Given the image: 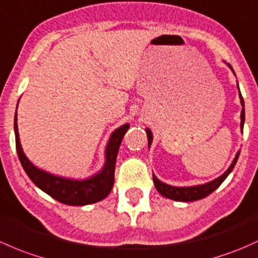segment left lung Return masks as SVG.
Masks as SVG:
<instances>
[{
	"label": "left lung",
	"mask_w": 258,
	"mask_h": 258,
	"mask_svg": "<svg viewBox=\"0 0 258 258\" xmlns=\"http://www.w3.org/2000/svg\"><path fill=\"white\" fill-rule=\"evenodd\" d=\"M227 65H229L230 69L232 70L231 65L230 64ZM232 72H234V70H232ZM240 101H241V105H242V111H241V130H242L243 122H245V104H243V99L241 93H240ZM146 134H147V138H148V146H151L152 141H153V136H152L151 130L146 128ZM238 156H240V151H238L236 156H235L234 161H232V163L229 167V169H227L224 174L220 175V177L209 181V183L202 184V185H194V186H173V185H169V184H165L163 181H161L156 177V175L153 174L154 186H156V189L158 190L159 194H162L163 197L168 198V199L175 200V202H195V200H200L203 199V198L208 197L209 194H211L215 189H218L219 186H220V184L227 178V175L231 173V170L234 169L235 164H236L238 159Z\"/></svg>",
	"instance_id": "left-lung-1"
}]
</instances>
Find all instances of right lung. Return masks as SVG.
Returning <instances> with one entry per match:
<instances>
[{
	"label": "right lung",
	"mask_w": 258,
	"mask_h": 258,
	"mask_svg": "<svg viewBox=\"0 0 258 258\" xmlns=\"http://www.w3.org/2000/svg\"><path fill=\"white\" fill-rule=\"evenodd\" d=\"M18 106V104H17ZM130 128L128 123L122 124L112 132L108 140L106 150H105V164L102 169L93 177L84 180H74L58 175L50 174L39 169L32 163L24 154L20 142V134L17 126V111L15 115V135H16V150L18 158L31 180L44 193L50 195L53 199L67 205L83 207V205L94 204L105 199L110 194L115 181V164L117 158L118 148L122 142L124 134Z\"/></svg>",
	"instance_id": "1"
}]
</instances>
